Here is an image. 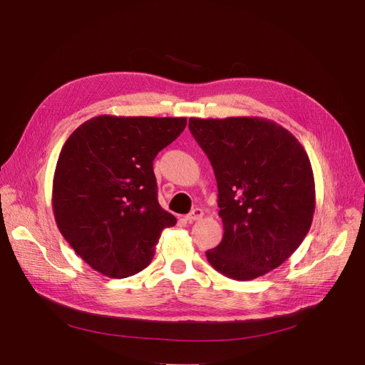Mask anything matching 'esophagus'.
Masks as SVG:
<instances>
[{
  "label": "esophagus",
  "instance_id": "obj_1",
  "mask_svg": "<svg viewBox=\"0 0 365 365\" xmlns=\"http://www.w3.org/2000/svg\"><path fill=\"white\" fill-rule=\"evenodd\" d=\"M202 216H204L202 208H195V210H192V212H190L189 215H185V216H184V219H185L187 222H189V224H192V222H195V220L201 219Z\"/></svg>",
  "mask_w": 365,
  "mask_h": 365
}]
</instances>
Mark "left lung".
I'll return each instance as SVG.
<instances>
[{"label":"left lung","instance_id":"left-lung-1","mask_svg":"<svg viewBox=\"0 0 365 365\" xmlns=\"http://www.w3.org/2000/svg\"><path fill=\"white\" fill-rule=\"evenodd\" d=\"M189 129L217 181L224 237L205 252L220 274L252 280L300 247L315 212L312 165L303 146L267 118H190Z\"/></svg>","mask_w":365,"mask_h":365}]
</instances>
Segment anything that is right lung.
<instances>
[{
	"mask_svg": "<svg viewBox=\"0 0 365 365\" xmlns=\"http://www.w3.org/2000/svg\"><path fill=\"white\" fill-rule=\"evenodd\" d=\"M187 118L98 115L65 141L53 178V212L71 248L106 277L145 269L176 217L158 202L153 160Z\"/></svg>",
	"mask_w": 365,
	"mask_h": 365,
	"instance_id": "add662e5",
	"label": "right lung"
}]
</instances>
